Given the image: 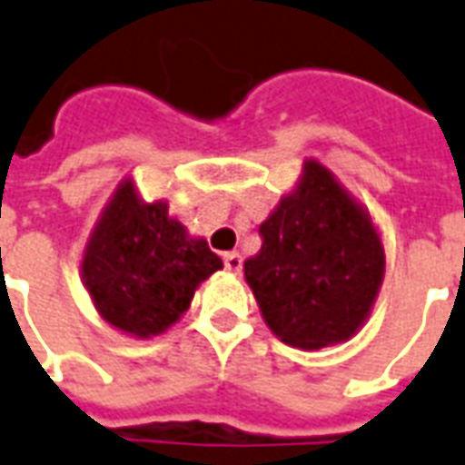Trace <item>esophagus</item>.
I'll use <instances>...</instances> for the list:
<instances>
[{
  "label": "esophagus",
  "mask_w": 465,
  "mask_h": 465,
  "mask_svg": "<svg viewBox=\"0 0 465 465\" xmlns=\"http://www.w3.org/2000/svg\"><path fill=\"white\" fill-rule=\"evenodd\" d=\"M223 264H225V270L237 274V272L242 270V257H240V252H225L223 254Z\"/></svg>",
  "instance_id": "1"
}]
</instances>
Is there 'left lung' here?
Here are the masks:
<instances>
[{
    "mask_svg": "<svg viewBox=\"0 0 465 465\" xmlns=\"http://www.w3.org/2000/svg\"><path fill=\"white\" fill-rule=\"evenodd\" d=\"M245 279L267 326L294 348L341 343L362 326L385 272L368 215L321 163L260 225Z\"/></svg>",
    "mask_w": 465,
    "mask_h": 465,
    "instance_id": "left-lung-1",
    "label": "left lung"
}]
</instances>
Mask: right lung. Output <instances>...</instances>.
Here are the masks:
<instances>
[{
    "mask_svg": "<svg viewBox=\"0 0 465 465\" xmlns=\"http://www.w3.org/2000/svg\"><path fill=\"white\" fill-rule=\"evenodd\" d=\"M220 267L205 240H191L166 203H142L127 181L90 237L83 277L107 323L149 338L179 319L195 286Z\"/></svg>",
    "mask_w": 465,
    "mask_h": 465,
    "instance_id": "obj_1",
    "label": "right lung"
}]
</instances>
